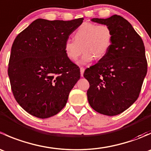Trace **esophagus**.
Masks as SVG:
<instances>
[{"label":"esophagus","instance_id":"esophagus-1","mask_svg":"<svg viewBox=\"0 0 151 151\" xmlns=\"http://www.w3.org/2000/svg\"><path fill=\"white\" fill-rule=\"evenodd\" d=\"M84 71H85V68H83V67H81V68H80V75H81V77H83Z\"/></svg>","mask_w":151,"mask_h":151}]
</instances>
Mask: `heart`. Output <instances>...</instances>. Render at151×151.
Returning <instances> with one entry per match:
<instances>
[{
  "mask_svg": "<svg viewBox=\"0 0 151 151\" xmlns=\"http://www.w3.org/2000/svg\"><path fill=\"white\" fill-rule=\"evenodd\" d=\"M112 30L108 25L85 22L75 31L74 40L66 41L64 52L70 60L75 61L83 50L84 55L77 63L88 64L95 57L96 59H101L106 55L112 45Z\"/></svg>",
  "mask_w": 151,
  "mask_h": 151,
  "instance_id": "heart-1",
  "label": "heart"
}]
</instances>
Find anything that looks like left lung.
Wrapping results in <instances>:
<instances>
[{
  "instance_id": "1",
  "label": "left lung",
  "mask_w": 151,
  "mask_h": 151,
  "mask_svg": "<svg viewBox=\"0 0 151 151\" xmlns=\"http://www.w3.org/2000/svg\"><path fill=\"white\" fill-rule=\"evenodd\" d=\"M91 21L106 25L112 32L110 49L97 63L85 71L91 107L99 113L114 116L124 112L139 97L147 74L145 50L130 22L119 15Z\"/></svg>"
}]
</instances>
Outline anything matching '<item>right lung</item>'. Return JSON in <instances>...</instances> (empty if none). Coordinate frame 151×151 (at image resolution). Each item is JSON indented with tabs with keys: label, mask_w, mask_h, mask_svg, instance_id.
<instances>
[{
	"label": "right lung",
	"mask_w": 151,
	"mask_h": 151,
	"mask_svg": "<svg viewBox=\"0 0 151 151\" xmlns=\"http://www.w3.org/2000/svg\"><path fill=\"white\" fill-rule=\"evenodd\" d=\"M83 22L37 19L12 45L8 74L17 103L30 115L47 118L58 113L80 78V68L66 57L64 44Z\"/></svg>",
	"instance_id": "right-lung-1"
}]
</instances>
